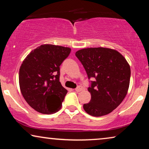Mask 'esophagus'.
<instances>
[{"mask_svg":"<svg viewBox=\"0 0 149 149\" xmlns=\"http://www.w3.org/2000/svg\"><path fill=\"white\" fill-rule=\"evenodd\" d=\"M83 89H84V88H83L82 86H78L76 89H75V91H77V92H79V91H83Z\"/></svg>","mask_w":149,"mask_h":149,"instance_id":"obj_1","label":"esophagus"}]
</instances>
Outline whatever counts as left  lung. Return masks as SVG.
<instances>
[{"mask_svg": "<svg viewBox=\"0 0 149 149\" xmlns=\"http://www.w3.org/2000/svg\"><path fill=\"white\" fill-rule=\"evenodd\" d=\"M75 56L81 62L89 81V103L83 109L89 115L101 117L111 113L122 102L130 85V65L117 51L104 47L86 48Z\"/></svg>", "mask_w": 149, "mask_h": 149, "instance_id": "left-lung-1", "label": "left lung"}]
</instances>
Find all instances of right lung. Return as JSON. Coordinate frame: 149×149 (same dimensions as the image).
Segmentation results:
<instances>
[{"label": "right lung", "mask_w": 149, "mask_h": 149, "mask_svg": "<svg viewBox=\"0 0 149 149\" xmlns=\"http://www.w3.org/2000/svg\"><path fill=\"white\" fill-rule=\"evenodd\" d=\"M70 48L42 45L23 61L19 72L22 94L27 103L42 114L56 113L62 107L67 89L60 81V65Z\"/></svg>", "instance_id": "obj_1"}]
</instances>
